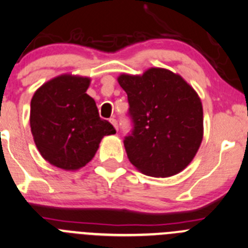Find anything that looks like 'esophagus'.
I'll use <instances>...</instances> for the list:
<instances>
[{
  "label": "esophagus",
  "mask_w": 248,
  "mask_h": 248,
  "mask_svg": "<svg viewBox=\"0 0 248 248\" xmlns=\"http://www.w3.org/2000/svg\"><path fill=\"white\" fill-rule=\"evenodd\" d=\"M109 122H110V124H112V125L114 126V129H115V130H118V122H117V120H115L114 118H110V119H109Z\"/></svg>",
  "instance_id": "1"
}]
</instances>
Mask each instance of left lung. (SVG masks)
<instances>
[{"label":"left lung","mask_w":248,"mask_h":248,"mask_svg":"<svg viewBox=\"0 0 248 248\" xmlns=\"http://www.w3.org/2000/svg\"><path fill=\"white\" fill-rule=\"evenodd\" d=\"M118 82L128 95L134 123L131 135L124 140L131 164L155 178L184 170L203 139V108L196 91L164 68L120 74Z\"/></svg>","instance_id":"left-lung-1"}]
</instances>
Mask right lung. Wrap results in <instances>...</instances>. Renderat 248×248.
<instances>
[{"mask_svg":"<svg viewBox=\"0 0 248 248\" xmlns=\"http://www.w3.org/2000/svg\"><path fill=\"white\" fill-rule=\"evenodd\" d=\"M91 79L62 74L35 91L30 103V128L45 161L64 170H78L96 155L103 136L115 134L101 119L86 93Z\"/></svg>","mask_w":248,"mask_h":248,"instance_id":"1","label":"right lung"}]
</instances>
